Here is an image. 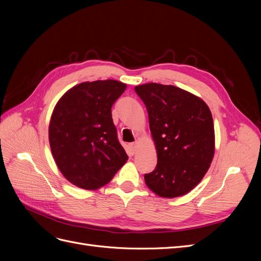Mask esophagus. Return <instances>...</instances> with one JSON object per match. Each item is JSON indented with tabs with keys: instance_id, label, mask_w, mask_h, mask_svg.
Here are the masks:
<instances>
[{
	"instance_id": "34e87169",
	"label": "esophagus",
	"mask_w": 261,
	"mask_h": 261,
	"mask_svg": "<svg viewBox=\"0 0 261 261\" xmlns=\"http://www.w3.org/2000/svg\"><path fill=\"white\" fill-rule=\"evenodd\" d=\"M129 147H130L132 152H133V153H136V151H137V143H132V144L129 145Z\"/></svg>"
}]
</instances>
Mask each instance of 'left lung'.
Wrapping results in <instances>:
<instances>
[{
    "label": "left lung",
    "mask_w": 261,
    "mask_h": 261,
    "mask_svg": "<svg viewBox=\"0 0 261 261\" xmlns=\"http://www.w3.org/2000/svg\"><path fill=\"white\" fill-rule=\"evenodd\" d=\"M144 101L158 163L145 174L146 185L163 198L192 191L206 174L215 155V127L209 107L195 94L172 85L135 87Z\"/></svg>",
    "instance_id": "left-lung-1"
}]
</instances>
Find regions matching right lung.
<instances>
[{"instance_id":"1","label":"right lung","mask_w":261,"mask_h":261,"mask_svg":"<svg viewBox=\"0 0 261 261\" xmlns=\"http://www.w3.org/2000/svg\"><path fill=\"white\" fill-rule=\"evenodd\" d=\"M125 89L126 84L114 80L85 82L66 91L54 107L51 152L62 174L75 186L98 189L127 161L111 111Z\"/></svg>"}]
</instances>
